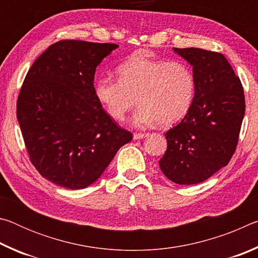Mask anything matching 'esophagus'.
Here are the masks:
<instances>
[{
  "label": "esophagus",
  "mask_w": 258,
  "mask_h": 258,
  "mask_svg": "<svg viewBox=\"0 0 258 258\" xmlns=\"http://www.w3.org/2000/svg\"><path fill=\"white\" fill-rule=\"evenodd\" d=\"M148 133H134L133 135V139L134 140H141V139H145L148 137Z\"/></svg>",
  "instance_id": "34e87169"
}]
</instances>
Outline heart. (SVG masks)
Here are the masks:
<instances>
[{"mask_svg":"<svg viewBox=\"0 0 258 258\" xmlns=\"http://www.w3.org/2000/svg\"><path fill=\"white\" fill-rule=\"evenodd\" d=\"M119 80L109 75L99 77L94 93L109 116L120 120L134 107L139 127L159 123L169 126L186 115L194 101L196 81L186 63L134 54L117 68Z\"/></svg>","mask_w":258,"mask_h":258,"instance_id":"b5f03b06","label":"heart"}]
</instances>
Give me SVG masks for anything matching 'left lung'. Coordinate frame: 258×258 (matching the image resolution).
Here are the masks:
<instances>
[{"mask_svg":"<svg viewBox=\"0 0 258 258\" xmlns=\"http://www.w3.org/2000/svg\"><path fill=\"white\" fill-rule=\"evenodd\" d=\"M173 50L192 66L196 90L184 118L165 134L167 150L159 167L176 184H198L228 165L235 151L244 116L243 89L222 53Z\"/></svg>","mask_w":258,"mask_h":258,"instance_id":"8db88e82","label":"left lung"}]
</instances>
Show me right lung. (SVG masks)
Instances as JSON below:
<instances>
[{
	"instance_id": "add662e5",
	"label": "right lung",
	"mask_w": 258,
	"mask_h": 258,
	"mask_svg": "<svg viewBox=\"0 0 258 258\" xmlns=\"http://www.w3.org/2000/svg\"><path fill=\"white\" fill-rule=\"evenodd\" d=\"M117 47L56 42L25 78L17 119L32 164L56 185L72 190L91 185L133 138L109 117L94 93L95 69Z\"/></svg>"
}]
</instances>
